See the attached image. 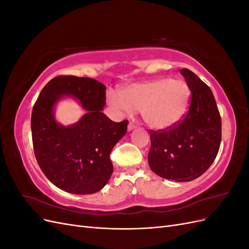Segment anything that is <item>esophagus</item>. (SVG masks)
I'll return each mask as SVG.
<instances>
[{"label": "esophagus", "instance_id": "1", "mask_svg": "<svg viewBox=\"0 0 249 249\" xmlns=\"http://www.w3.org/2000/svg\"><path fill=\"white\" fill-rule=\"evenodd\" d=\"M135 127H136V124H135L134 123H129V125H127V130L131 131V130L135 129Z\"/></svg>", "mask_w": 249, "mask_h": 249}]
</instances>
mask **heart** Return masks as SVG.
Masks as SVG:
<instances>
[{"mask_svg":"<svg viewBox=\"0 0 249 249\" xmlns=\"http://www.w3.org/2000/svg\"><path fill=\"white\" fill-rule=\"evenodd\" d=\"M190 90L182 80L158 79L134 83L109 93L107 102L120 111H141L144 123L154 130H168L184 118L189 107Z\"/></svg>","mask_w":249,"mask_h":249,"instance_id":"heart-1","label":"heart"}]
</instances>
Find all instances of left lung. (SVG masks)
Listing matches in <instances>:
<instances>
[{"label": "left lung", "instance_id": "left-lung-1", "mask_svg": "<svg viewBox=\"0 0 249 249\" xmlns=\"http://www.w3.org/2000/svg\"><path fill=\"white\" fill-rule=\"evenodd\" d=\"M191 91L187 114L171 129L150 130L149 167L161 178L189 182L212 165L221 142V117L212 90L190 70L179 71Z\"/></svg>", "mask_w": 249, "mask_h": 249}]
</instances>
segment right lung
<instances>
[{"mask_svg": "<svg viewBox=\"0 0 249 249\" xmlns=\"http://www.w3.org/2000/svg\"><path fill=\"white\" fill-rule=\"evenodd\" d=\"M72 95L88 113L71 127L55 123L52 109L59 98ZM106 86L91 78L58 76L43 87L32 110L34 154L40 169L60 189L92 194L108 183L113 172L110 154L124 137L127 120L114 123L102 112Z\"/></svg>", "mask_w": 249, "mask_h": 249, "instance_id": "right-lung-1", "label": "right lung"}]
</instances>
